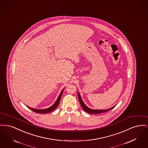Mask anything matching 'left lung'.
I'll return each mask as SVG.
<instances>
[{"mask_svg":"<svg viewBox=\"0 0 148 148\" xmlns=\"http://www.w3.org/2000/svg\"><path fill=\"white\" fill-rule=\"evenodd\" d=\"M77 95H78V99H79V102H80V104L82 106V108L84 109V110L87 113H89V114H100V113H105L106 112H108L110 110H112V109H113L115 106H114L112 108H110L109 109H104V110H95V109H92L90 108H89L88 106H86L84 104V103L83 102L82 99L81 98L80 94H79V92H77Z\"/></svg>","mask_w":148,"mask_h":148,"instance_id":"left-lung-1","label":"left lung"}]
</instances>
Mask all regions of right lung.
<instances>
[{"label": "right lung", "mask_w": 148, "mask_h": 148, "mask_svg": "<svg viewBox=\"0 0 148 148\" xmlns=\"http://www.w3.org/2000/svg\"><path fill=\"white\" fill-rule=\"evenodd\" d=\"M64 90V89H63L62 90V92H60V93L58 98L57 99L56 101L55 102V103L51 106H50V108H48L47 109H34V108H30V107H29L28 106H27V107L29 108L30 110H32L33 112H35V113L45 114V113H49L50 112H51L52 111L54 110L56 108L58 107V105H59L60 100V99H61V97H62V94H63V92Z\"/></svg>", "instance_id": "1"}]
</instances>
